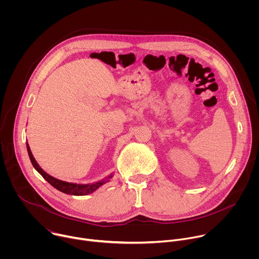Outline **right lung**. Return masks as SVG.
<instances>
[{
  "label": "right lung",
  "instance_id": "right-lung-1",
  "mask_svg": "<svg viewBox=\"0 0 259 259\" xmlns=\"http://www.w3.org/2000/svg\"><path fill=\"white\" fill-rule=\"evenodd\" d=\"M26 149H27V153H28V156H29V159H30V162H31L33 168L36 171H38L44 177V179L47 180L53 188H55L56 190L66 194V195H71V196H85V195H89V194L95 192L101 186H103L104 183L108 182L109 179L114 176L113 174H110V175H108L107 177H105V178H103L101 180H98V181L93 182V183H87V184H80V183L78 184V183L62 181V180H59V179L49 175L48 173H46L39 166V164L36 163V161L34 160L32 154H31L30 147H29L27 142H26Z\"/></svg>",
  "mask_w": 259,
  "mask_h": 259
}]
</instances>
